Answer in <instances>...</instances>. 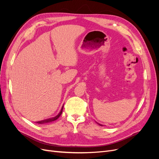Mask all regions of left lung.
I'll return each instance as SVG.
<instances>
[{
    "mask_svg": "<svg viewBox=\"0 0 159 159\" xmlns=\"http://www.w3.org/2000/svg\"><path fill=\"white\" fill-rule=\"evenodd\" d=\"M99 125H100V124H99Z\"/></svg>",
    "mask_w": 159,
    "mask_h": 159,
    "instance_id": "1",
    "label": "left lung"
}]
</instances>
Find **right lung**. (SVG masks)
Wrapping results in <instances>:
<instances>
[{
	"label": "right lung",
	"mask_w": 159,
	"mask_h": 159,
	"mask_svg": "<svg viewBox=\"0 0 159 159\" xmlns=\"http://www.w3.org/2000/svg\"><path fill=\"white\" fill-rule=\"evenodd\" d=\"M62 110H63V107H62L61 109V111L60 112V113L57 115V116H56L55 117H53V118H51V119H46V120H44V121H38L37 122L38 123H40V124H42V123H50V122H52V121H55V120L57 119L59 117L60 115H61L62 113Z\"/></svg>",
	"instance_id": "1"
}]
</instances>
